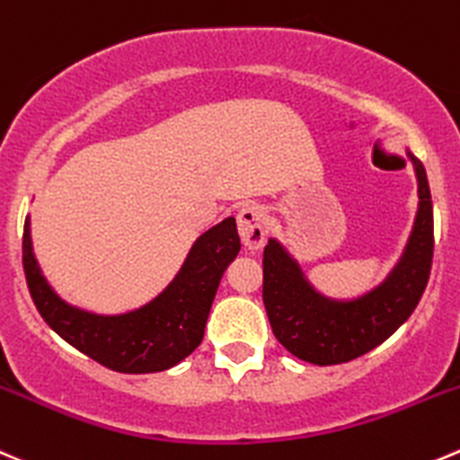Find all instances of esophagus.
Wrapping results in <instances>:
<instances>
[{
    "instance_id": "esophagus-1",
    "label": "esophagus",
    "mask_w": 460,
    "mask_h": 460,
    "mask_svg": "<svg viewBox=\"0 0 460 460\" xmlns=\"http://www.w3.org/2000/svg\"><path fill=\"white\" fill-rule=\"evenodd\" d=\"M238 234L240 240L247 249L256 252L265 244L267 226H265V213L258 207H244L238 213Z\"/></svg>"
}]
</instances>
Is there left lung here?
I'll return each instance as SVG.
<instances>
[{"label": "left lung", "mask_w": 460, "mask_h": 460, "mask_svg": "<svg viewBox=\"0 0 460 460\" xmlns=\"http://www.w3.org/2000/svg\"><path fill=\"white\" fill-rule=\"evenodd\" d=\"M418 177V213L398 265L377 288L350 301L316 292L288 249L271 238L262 253V303L276 339L294 358L330 367L368 353L411 316L434 258V208L425 166L409 153Z\"/></svg>", "instance_id": "1"}]
</instances>
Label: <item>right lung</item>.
<instances>
[{"instance_id":"1","label":"right lung","mask_w":460,"mask_h":460,"mask_svg":"<svg viewBox=\"0 0 460 460\" xmlns=\"http://www.w3.org/2000/svg\"><path fill=\"white\" fill-rule=\"evenodd\" d=\"M238 252L235 220L226 217L195 240L180 274L157 298L126 314H93L62 301L47 283L31 247L29 220L22 238L26 285L42 319L93 362L135 376L166 371L198 349L217 285Z\"/></svg>"}]
</instances>
